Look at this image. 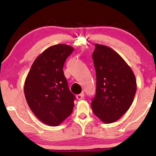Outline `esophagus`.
Instances as JSON below:
<instances>
[{
  "instance_id": "1",
  "label": "esophagus",
  "mask_w": 156,
  "mask_h": 156,
  "mask_svg": "<svg viewBox=\"0 0 156 156\" xmlns=\"http://www.w3.org/2000/svg\"><path fill=\"white\" fill-rule=\"evenodd\" d=\"M84 96H85L84 93L82 92V93H80V94L76 95V97H77V99H78V100H80V99H83V98H84Z\"/></svg>"
}]
</instances>
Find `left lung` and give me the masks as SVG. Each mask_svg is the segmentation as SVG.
Here are the masks:
<instances>
[{"label": "left lung", "mask_w": 156, "mask_h": 156, "mask_svg": "<svg viewBox=\"0 0 156 156\" xmlns=\"http://www.w3.org/2000/svg\"><path fill=\"white\" fill-rule=\"evenodd\" d=\"M92 54L97 76L91 106L104 123L119 119L132 105L136 90L135 76L124 59L107 46L95 44Z\"/></svg>", "instance_id": "8db88e82"}]
</instances>
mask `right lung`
<instances>
[{
    "label": "right lung",
    "instance_id": "1",
    "mask_svg": "<svg viewBox=\"0 0 156 156\" xmlns=\"http://www.w3.org/2000/svg\"><path fill=\"white\" fill-rule=\"evenodd\" d=\"M74 50L71 46H50L35 59L24 83L28 105L45 124L58 126L71 114L75 96L69 89L63 67Z\"/></svg>",
    "mask_w": 156,
    "mask_h": 156
}]
</instances>
